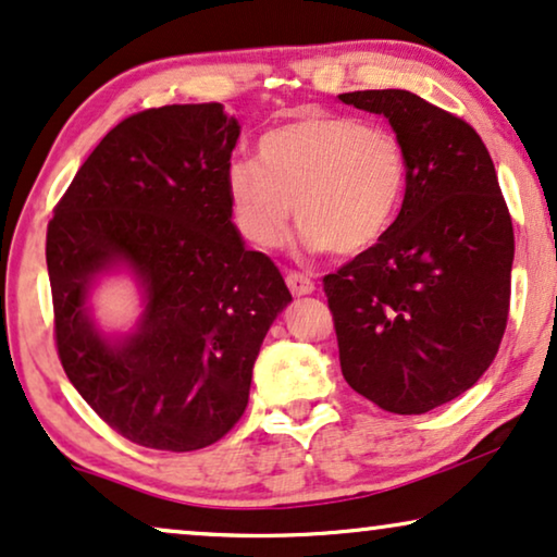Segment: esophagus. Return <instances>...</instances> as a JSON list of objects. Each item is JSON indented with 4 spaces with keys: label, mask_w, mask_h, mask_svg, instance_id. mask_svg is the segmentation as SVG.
<instances>
[{
    "label": "esophagus",
    "mask_w": 557,
    "mask_h": 557,
    "mask_svg": "<svg viewBox=\"0 0 557 557\" xmlns=\"http://www.w3.org/2000/svg\"><path fill=\"white\" fill-rule=\"evenodd\" d=\"M286 286L292 288V294L296 296L314 292V281H311L309 273H301V271H286Z\"/></svg>",
    "instance_id": "34e87169"
}]
</instances>
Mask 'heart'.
Segmentation results:
<instances>
[{
  "label": "heart",
  "mask_w": 557,
  "mask_h": 557,
  "mask_svg": "<svg viewBox=\"0 0 557 557\" xmlns=\"http://www.w3.org/2000/svg\"><path fill=\"white\" fill-rule=\"evenodd\" d=\"M258 159H235L225 174L235 225L258 248H276L294 212L309 250L362 253L387 233L406 193L398 136L355 116L281 124L261 136Z\"/></svg>",
  "instance_id": "obj_1"
}]
</instances>
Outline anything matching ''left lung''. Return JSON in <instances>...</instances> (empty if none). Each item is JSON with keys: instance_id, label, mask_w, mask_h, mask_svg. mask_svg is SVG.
I'll return each mask as SVG.
<instances>
[{"instance_id": "left-lung-1", "label": "left lung", "mask_w": 557, "mask_h": 557, "mask_svg": "<svg viewBox=\"0 0 557 557\" xmlns=\"http://www.w3.org/2000/svg\"><path fill=\"white\" fill-rule=\"evenodd\" d=\"M406 151V197L375 246L324 276L342 375L362 398L418 416L467 393L509 317L515 233L494 162L467 121L410 90H355Z\"/></svg>"}]
</instances>
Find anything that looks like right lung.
Here are the masks:
<instances>
[{"instance_id":"right-lung-1","label":"right lung","mask_w":557,"mask_h":557,"mask_svg":"<svg viewBox=\"0 0 557 557\" xmlns=\"http://www.w3.org/2000/svg\"><path fill=\"white\" fill-rule=\"evenodd\" d=\"M240 126L220 103L162 106L111 128L48 223L55 347L67 380L121 436L157 451L215 444L246 413L253 362L292 301L276 263L231 223ZM126 262L148 309L116 346L85 311L92 276Z\"/></svg>"}]
</instances>
